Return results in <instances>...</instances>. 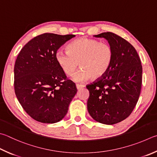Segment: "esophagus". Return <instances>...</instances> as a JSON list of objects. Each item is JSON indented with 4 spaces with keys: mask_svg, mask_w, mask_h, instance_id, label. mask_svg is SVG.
I'll return each mask as SVG.
<instances>
[{
    "mask_svg": "<svg viewBox=\"0 0 157 157\" xmlns=\"http://www.w3.org/2000/svg\"><path fill=\"white\" fill-rule=\"evenodd\" d=\"M76 87H77V89L79 90V89H80V88L85 87V85H84V84H76Z\"/></svg>",
    "mask_w": 157,
    "mask_h": 157,
    "instance_id": "obj_1",
    "label": "esophagus"
}]
</instances>
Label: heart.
<instances>
[{"label":"heart","instance_id":"heart-1","mask_svg":"<svg viewBox=\"0 0 157 157\" xmlns=\"http://www.w3.org/2000/svg\"><path fill=\"white\" fill-rule=\"evenodd\" d=\"M113 51L110 44L95 39L80 38L71 42L67 51H58L56 59L67 75H72L79 66L82 69L73 76L75 81L101 78L110 69Z\"/></svg>","mask_w":157,"mask_h":157}]
</instances>
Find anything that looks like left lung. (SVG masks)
<instances>
[{"mask_svg":"<svg viewBox=\"0 0 157 157\" xmlns=\"http://www.w3.org/2000/svg\"><path fill=\"white\" fill-rule=\"evenodd\" d=\"M104 38L112 47L113 58L107 73L87 85V109L99 123L113 125L124 120L135 108L140 95L142 66L137 52L126 40L111 32L94 36Z\"/></svg>","mask_w":157,"mask_h":157,"instance_id":"left-lung-1","label":"left lung"}]
</instances>
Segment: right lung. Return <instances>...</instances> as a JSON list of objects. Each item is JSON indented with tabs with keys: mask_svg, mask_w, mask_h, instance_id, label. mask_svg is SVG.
<instances>
[{
	"mask_svg": "<svg viewBox=\"0 0 157 157\" xmlns=\"http://www.w3.org/2000/svg\"><path fill=\"white\" fill-rule=\"evenodd\" d=\"M75 36L41 34L28 42L17 57L14 66L16 98L25 112L41 123L61 121L78 91L56 59L59 48Z\"/></svg>",
	"mask_w": 157,
	"mask_h": 157,
	"instance_id": "add662e5",
	"label": "right lung"
}]
</instances>
